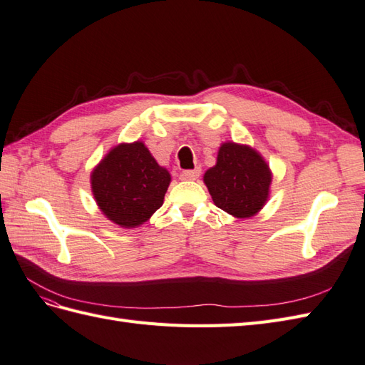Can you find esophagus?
<instances>
[{"mask_svg":"<svg viewBox=\"0 0 365 365\" xmlns=\"http://www.w3.org/2000/svg\"><path fill=\"white\" fill-rule=\"evenodd\" d=\"M200 175V168H195V170H190V171H183L180 174L182 180H197Z\"/></svg>","mask_w":365,"mask_h":365,"instance_id":"obj_1","label":"esophagus"}]
</instances>
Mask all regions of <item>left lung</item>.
<instances>
[{"label": "left lung", "mask_w": 365, "mask_h": 365, "mask_svg": "<svg viewBox=\"0 0 365 365\" xmlns=\"http://www.w3.org/2000/svg\"><path fill=\"white\" fill-rule=\"evenodd\" d=\"M272 179L264 157L235 142L220 145L216 165L203 175L214 205L237 219L255 216L264 208Z\"/></svg>", "instance_id": "1"}]
</instances>
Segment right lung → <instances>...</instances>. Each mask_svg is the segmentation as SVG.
<instances>
[{
	"label": "right lung",
	"mask_w": 365,
	"mask_h": 365,
	"mask_svg": "<svg viewBox=\"0 0 365 365\" xmlns=\"http://www.w3.org/2000/svg\"><path fill=\"white\" fill-rule=\"evenodd\" d=\"M171 175L143 142L120 143L91 173L101 212L123 228H137L162 207Z\"/></svg>",
	"instance_id": "right-lung-1"
}]
</instances>
